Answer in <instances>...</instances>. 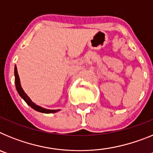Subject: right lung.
Returning <instances> with one entry per match:
<instances>
[{
    "label": "right lung",
    "mask_w": 153,
    "mask_h": 153,
    "mask_svg": "<svg viewBox=\"0 0 153 153\" xmlns=\"http://www.w3.org/2000/svg\"><path fill=\"white\" fill-rule=\"evenodd\" d=\"M14 76H15V86L16 89H17V92H18L19 95L21 96V98L24 99V100L27 103V105H29L31 108H33V109H35L36 111L40 112V113H56V112L59 111V109H44V108H42L40 106H37L34 102H33L31 101L30 99L29 98L26 93H24V90L22 89L21 86V82H20V78H19L18 74H17V67L15 66L14 67Z\"/></svg>",
    "instance_id": "obj_1"
}]
</instances>
